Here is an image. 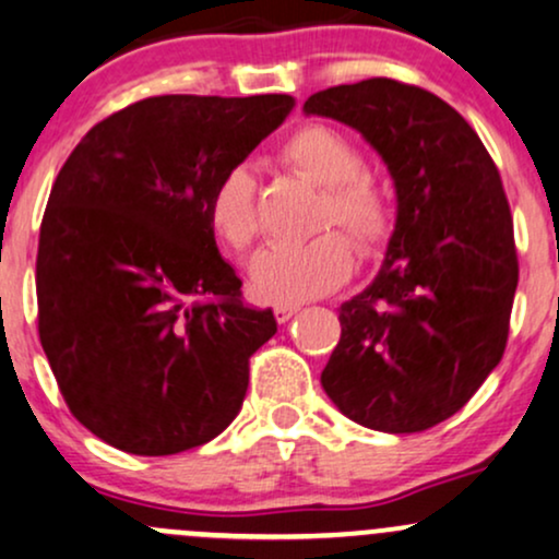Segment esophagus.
<instances>
[{
	"label": "esophagus",
	"instance_id": "esophagus-1",
	"mask_svg": "<svg viewBox=\"0 0 559 559\" xmlns=\"http://www.w3.org/2000/svg\"><path fill=\"white\" fill-rule=\"evenodd\" d=\"M298 311H300L298 304H295V306H277V308H274V319H277L280 324H285V321H290Z\"/></svg>",
	"mask_w": 559,
	"mask_h": 559
}]
</instances>
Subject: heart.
<instances>
[{
	"label": "heart",
	"instance_id": "heart-1",
	"mask_svg": "<svg viewBox=\"0 0 559 559\" xmlns=\"http://www.w3.org/2000/svg\"><path fill=\"white\" fill-rule=\"evenodd\" d=\"M280 159L293 173L324 188L313 229L317 238L290 246H269L251 261V287L266 304L293 306L334 290L350 277V242L330 226H343L358 253L371 259L392 233V203L379 180L364 169V154L330 124H304L282 143ZM209 222L235 253H246L259 238V186L248 164H233L209 195Z\"/></svg>",
	"mask_w": 559,
	"mask_h": 559
}]
</instances>
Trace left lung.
<instances>
[{
	"label": "left lung",
	"instance_id": "left-lung-1",
	"mask_svg": "<svg viewBox=\"0 0 559 559\" xmlns=\"http://www.w3.org/2000/svg\"><path fill=\"white\" fill-rule=\"evenodd\" d=\"M304 109L356 128L397 190L386 259L340 306L321 386L366 429H431L476 395L508 345L518 253L500 169L463 115L418 85L369 78Z\"/></svg>",
	"mask_w": 559,
	"mask_h": 559
}]
</instances>
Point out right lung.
<instances>
[{"label":"right lung","mask_w":559,"mask_h":559,"mask_svg":"<svg viewBox=\"0 0 559 559\" xmlns=\"http://www.w3.org/2000/svg\"><path fill=\"white\" fill-rule=\"evenodd\" d=\"M290 109L285 94L151 96L96 122L59 169L38 235V337L70 413L111 448L175 455L238 416L277 321L240 304L209 195Z\"/></svg>","instance_id":"right-lung-1"}]
</instances>
